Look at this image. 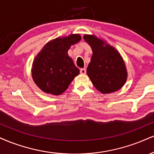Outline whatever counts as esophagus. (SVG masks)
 <instances>
[{"label":"esophagus","instance_id":"obj_1","mask_svg":"<svg viewBox=\"0 0 154 154\" xmlns=\"http://www.w3.org/2000/svg\"><path fill=\"white\" fill-rule=\"evenodd\" d=\"M80 73L82 74V75H85V74H86V69H85V68H82V69H81Z\"/></svg>","mask_w":154,"mask_h":154}]
</instances>
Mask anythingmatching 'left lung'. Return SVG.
Instances as JSON below:
<instances>
[{
    "mask_svg": "<svg viewBox=\"0 0 154 154\" xmlns=\"http://www.w3.org/2000/svg\"><path fill=\"white\" fill-rule=\"evenodd\" d=\"M90 46L92 56L87 69L94 86L103 94L120 90L127 79L125 63L118 51L103 40L92 35H85Z\"/></svg>",
    "mask_w": 154,
    "mask_h": 154,
    "instance_id": "left-lung-1",
    "label": "left lung"
}]
</instances>
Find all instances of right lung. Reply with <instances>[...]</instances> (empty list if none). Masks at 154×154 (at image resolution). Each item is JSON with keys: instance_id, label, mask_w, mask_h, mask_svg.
<instances>
[{"instance_id": "right-lung-1", "label": "right lung", "mask_w": 154, "mask_h": 154, "mask_svg": "<svg viewBox=\"0 0 154 154\" xmlns=\"http://www.w3.org/2000/svg\"><path fill=\"white\" fill-rule=\"evenodd\" d=\"M81 40L79 34L57 38L37 54L31 69L34 82L42 91L59 95L68 88L79 70L68 55L72 44Z\"/></svg>"}]
</instances>
